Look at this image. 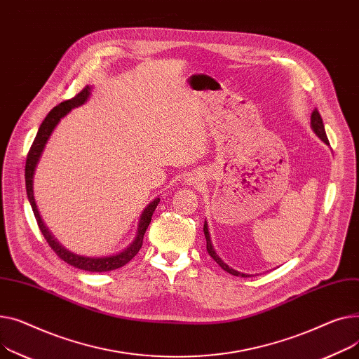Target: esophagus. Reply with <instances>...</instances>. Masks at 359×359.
<instances>
[{"label":"esophagus","instance_id":"34e87169","mask_svg":"<svg viewBox=\"0 0 359 359\" xmlns=\"http://www.w3.org/2000/svg\"><path fill=\"white\" fill-rule=\"evenodd\" d=\"M200 182H201V178L197 174H191V175H188V178H187L188 185H198Z\"/></svg>","mask_w":359,"mask_h":359}]
</instances>
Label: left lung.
I'll use <instances>...</instances> for the list:
<instances>
[{
  "label": "left lung",
  "instance_id": "obj_1",
  "mask_svg": "<svg viewBox=\"0 0 359 359\" xmlns=\"http://www.w3.org/2000/svg\"><path fill=\"white\" fill-rule=\"evenodd\" d=\"M310 128H311V130L316 133V136H318V137H319L322 142H325L326 144H329V140H327V136H326V132H325L323 120H322V117H320V114H319L318 110H314V111L311 113ZM203 230H204V236H205V241H207V252H208L210 257H212L226 272L231 273V276H236V277H250L249 273H243V272H239V271H236V269H233V268H230V266H229L227 264H224V262L222 261V258L216 254V249H215V246H213V243H212V238H210V231H208V224H207V222H204Z\"/></svg>",
  "mask_w": 359,
  "mask_h": 359
}]
</instances>
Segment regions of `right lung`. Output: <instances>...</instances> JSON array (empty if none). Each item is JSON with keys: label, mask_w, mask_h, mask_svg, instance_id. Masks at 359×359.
Wrapping results in <instances>:
<instances>
[{"label": "right lung", "mask_w": 359, "mask_h": 359, "mask_svg": "<svg viewBox=\"0 0 359 359\" xmlns=\"http://www.w3.org/2000/svg\"><path fill=\"white\" fill-rule=\"evenodd\" d=\"M91 91L93 87L87 86L83 88L76 97H74L72 100H67L60 102L56 107H53L49 114L46 116V118L41 121L40 128L37 130V135L34 137V142L30 147L29 155H27V161H26V191H27V198L29 203L33 208V213L36 217V222L39 224V229L41 233H43L46 242L49 243V246L55 250V254L65 261L67 264L78 268V269H83V271H90V272H107V271H113L117 269L120 266H124L128 264L130 259H133L136 257L137 252L142 248L143 243V236H144V231L149 226L151 220H152V215L155 212V208L159 203V198H155L154 201H151L147 204L143 212L139 217V223H137V229H136V236L133 239V242L126 248L124 250L118 252V254L114 255H109V257H83V255H78L71 252L69 249H67L65 246H62L57 239H55V236L50 233V230L48 229V226L45 224V222L41 220V216L37 210L36 205V200H34V191H33V182H34V172H36V168L37 163L41 158V154H43L46 143L49 140V137L52 136L53 130L56 126L59 124V121L65 117L72 109L75 107H81L82 104H86L88 101V98L91 97Z\"/></svg>", "instance_id": "obj_1"}]
</instances>
